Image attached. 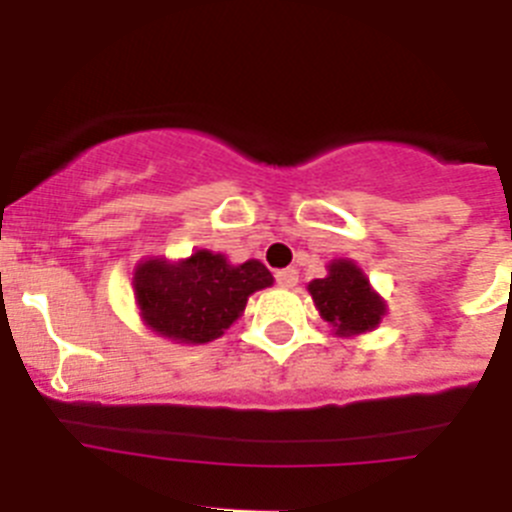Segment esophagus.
<instances>
[{"instance_id":"esophagus-1","label":"esophagus","mask_w":512,"mask_h":512,"mask_svg":"<svg viewBox=\"0 0 512 512\" xmlns=\"http://www.w3.org/2000/svg\"><path fill=\"white\" fill-rule=\"evenodd\" d=\"M297 282H300V274H297V269L277 271V284H279V287L292 289V287H297Z\"/></svg>"}]
</instances>
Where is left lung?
<instances>
[{
  "mask_svg": "<svg viewBox=\"0 0 512 512\" xmlns=\"http://www.w3.org/2000/svg\"><path fill=\"white\" fill-rule=\"evenodd\" d=\"M312 302L320 318L328 320L333 333L341 338H354L372 333L387 315V302L369 284L361 266L351 259H333L323 279L307 284Z\"/></svg>",
  "mask_w": 512,
  "mask_h": 512,
  "instance_id": "obj_1",
  "label": "left lung"
}]
</instances>
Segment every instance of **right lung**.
I'll return each instance as SVG.
<instances>
[{"label":"right lung","mask_w":512,"mask_h":512,"mask_svg":"<svg viewBox=\"0 0 512 512\" xmlns=\"http://www.w3.org/2000/svg\"><path fill=\"white\" fill-rule=\"evenodd\" d=\"M274 284L261 261L230 264L200 248L187 259L148 256L133 271V297L148 330L171 343L200 346L220 338L246 310L253 292Z\"/></svg>","instance_id":"add662e5"}]
</instances>
